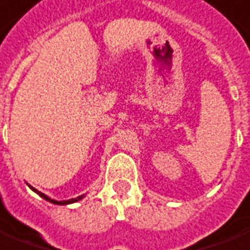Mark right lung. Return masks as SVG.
<instances>
[{"label":"right lung","instance_id":"add662e5","mask_svg":"<svg viewBox=\"0 0 250 250\" xmlns=\"http://www.w3.org/2000/svg\"><path fill=\"white\" fill-rule=\"evenodd\" d=\"M28 186H30V185H28ZM30 188H31L32 191H35L36 194H39V195H41L42 198H44L45 201L51 202V203H55V205H69V203H74V202L81 201V199H83V198L85 197V195H80V197L73 198V199H69V201H55V199H51V198H49V197H47V195H45V194L41 193V191H38V190H36V188H32V186H30Z\"/></svg>","mask_w":250,"mask_h":250}]
</instances>
